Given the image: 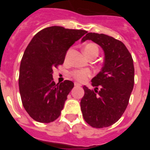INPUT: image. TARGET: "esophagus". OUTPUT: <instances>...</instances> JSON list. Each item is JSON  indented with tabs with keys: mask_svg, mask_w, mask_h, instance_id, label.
Returning a JSON list of instances; mask_svg holds the SVG:
<instances>
[{
	"mask_svg": "<svg viewBox=\"0 0 150 150\" xmlns=\"http://www.w3.org/2000/svg\"><path fill=\"white\" fill-rule=\"evenodd\" d=\"M74 86H75L76 87H80V86H81V85L79 84V83H74Z\"/></svg>",
	"mask_w": 150,
	"mask_h": 150,
	"instance_id": "esophagus-1",
	"label": "esophagus"
}]
</instances>
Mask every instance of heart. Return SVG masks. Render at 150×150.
I'll return each mask as SVG.
<instances>
[{
    "instance_id": "b5f03b06",
    "label": "heart",
    "mask_w": 150,
    "mask_h": 150,
    "mask_svg": "<svg viewBox=\"0 0 150 150\" xmlns=\"http://www.w3.org/2000/svg\"><path fill=\"white\" fill-rule=\"evenodd\" d=\"M84 52L86 54V56H88L89 58L91 55H98V46H97L95 43H90L86 44L85 46L84 49ZM91 71L90 70H88V69H85V70H75V71H73L71 73V75H72L74 79L77 80L79 82H84L87 79V78L89 77V76H91Z\"/></svg>"
}]
</instances>
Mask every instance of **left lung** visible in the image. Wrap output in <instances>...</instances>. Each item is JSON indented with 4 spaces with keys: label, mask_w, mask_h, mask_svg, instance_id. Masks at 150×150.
<instances>
[{
    "label": "left lung",
    "mask_w": 150,
    "mask_h": 150,
    "mask_svg": "<svg viewBox=\"0 0 150 150\" xmlns=\"http://www.w3.org/2000/svg\"><path fill=\"white\" fill-rule=\"evenodd\" d=\"M91 40L104 51V66L91 79L94 89L83 86L80 101L85 121L91 127H109L120 120L129 102L134 83L132 55L124 43L104 34L88 33L82 42Z\"/></svg>",
    "instance_id": "8db88e82"
}]
</instances>
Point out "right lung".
I'll return each instance as SVG.
<instances>
[{"mask_svg":"<svg viewBox=\"0 0 150 150\" xmlns=\"http://www.w3.org/2000/svg\"><path fill=\"white\" fill-rule=\"evenodd\" d=\"M86 33L52 26L37 33L28 45L21 61L18 86L24 108L35 121L50 123L60 116L74 84L70 80L55 84L52 69L63 64L68 49Z\"/></svg>","mask_w":150,"mask_h":150,"instance_id":"1","label":"right lung"}]
</instances>
